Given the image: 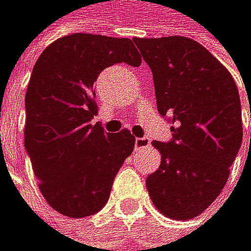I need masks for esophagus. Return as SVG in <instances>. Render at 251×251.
<instances>
[{
  "mask_svg": "<svg viewBox=\"0 0 251 251\" xmlns=\"http://www.w3.org/2000/svg\"><path fill=\"white\" fill-rule=\"evenodd\" d=\"M150 143H151V140L147 139V137H137L136 139V143H134V148H136L137 151L139 150H145V148L150 147Z\"/></svg>",
  "mask_w": 251,
  "mask_h": 251,
  "instance_id": "obj_1",
  "label": "esophagus"
}]
</instances>
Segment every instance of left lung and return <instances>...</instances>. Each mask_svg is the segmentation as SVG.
<instances>
[{
	"label": "left lung",
	"mask_w": 251,
	"mask_h": 251,
	"mask_svg": "<svg viewBox=\"0 0 251 251\" xmlns=\"http://www.w3.org/2000/svg\"><path fill=\"white\" fill-rule=\"evenodd\" d=\"M132 41L151 68L157 111L173 123L171 142H152L162 160L147 179L150 198L167 218L193 219L221 194L241 148L236 83L216 57L191 38Z\"/></svg>",
	"instance_id": "8db88e82"
}]
</instances>
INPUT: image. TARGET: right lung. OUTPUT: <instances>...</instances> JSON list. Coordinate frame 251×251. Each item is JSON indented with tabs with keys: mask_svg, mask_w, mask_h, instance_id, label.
I'll return each instance as SVG.
<instances>
[{
	"mask_svg": "<svg viewBox=\"0 0 251 251\" xmlns=\"http://www.w3.org/2000/svg\"><path fill=\"white\" fill-rule=\"evenodd\" d=\"M115 63L140 66L129 38L72 33L55 40L37 60L26 92V148L38 188L64 216L86 218L108 202L112 182L136 137L109 134L97 115L94 81Z\"/></svg>",
	"mask_w": 251,
	"mask_h": 251,
	"instance_id": "right-lung-1",
	"label": "right lung"
}]
</instances>
